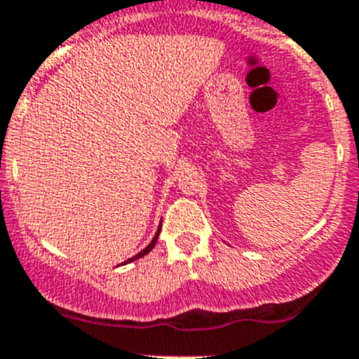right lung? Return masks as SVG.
<instances>
[{
	"instance_id": "1",
	"label": "right lung",
	"mask_w": 359,
	"mask_h": 359,
	"mask_svg": "<svg viewBox=\"0 0 359 359\" xmlns=\"http://www.w3.org/2000/svg\"><path fill=\"white\" fill-rule=\"evenodd\" d=\"M159 233H161V222H159V227H158L156 234H154V238H153V240H151V243H149V245H147V247H146V248H144V250H140V252H139V253H137V255H135V257H132V259L125 260V262H123V264H128V262H133V260H137V259H140V257L147 255V253H149V252H151V250H153V248H154V245H156V241H158V236H159Z\"/></svg>"
}]
</instances>
